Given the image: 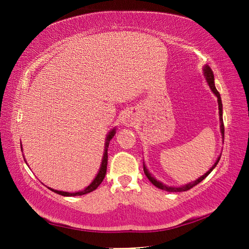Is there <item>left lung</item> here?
Masks as SVG:
<instances>
[{
	"instance_id": "1",
	"label": "left lung",
	"mask_w": 249,
	"mask_h": 249,
	"mask_svg": "<svg viewBox=\"0 0 249 249\" xmlns=\"http://www.w3.org/2000/svg\"><path fill=\"white\" fill-rule=\"evenodd\" d=\"M203 76H204V78H205L206 82H208V84H209L211 91H212V92L215 94V96L217 97L218 110H219V122H220V133H221V136H223V138H224V137H225V136H224V135H225V127H224V121H223V103H221L220 94L218 93V91H217V89H216V87H215L213 71H212V70H211L209 65H205V66L203 67ZM220 156H221V154L217 157V160H216L214 165L210 168V170H209L208 172H206V173H204L202 177H200L199 178H197V179H196V181H194V182H190V183H188V184L182 185V186H178V187H176V186H168V185H165L163 183H161L160 181H157V179H156L154 177H153L152 174L149 172V170H147V168H146L144 162H143V171H144V173H145L146 178L150 179V182H151L153 185H155V186H156L157 188L162 189V190H166V192H172V193H177V192H186V190H188V189H190V188H193L194 186H196V185L199 184L200 182H202L203 179H204L206 177H208L211 172L213 171V169L216 167V165H217L219 160H220Z\"/></svg>"
}]
</instances>
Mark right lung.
I'll return each instance as SVG.
<instances>
[{
	"instance_id": "obj_1",
	"label": "right lung",
	"mask_w": 249,
	"mask_h": 249,
	"mask_svg": "<svg viewBox=\"0 0 249 249\" xmlns=\"http://www.w3.org/2000/svg\"><path fill=\"white\" fill-rule=\"evenodd\" d=\"M115 127L113 129H111L107 137H106V142H105V150H104V156H103V160H102V163H100V167H99V170L96 174V177L94 178V179L92 181V183L84 188L83 190H80V192H77V193H68V192H62V190H56L53 188H50L48 187L52 192L55 193V194H59L61 196H64V197H72V196H82V195H86L93 192V190L96 189L100 183L103 182V179L105 178L106 176V172H107V163H108V147H109V143H110V140L113 138V136L115 135ZM22 146V145H21ZM21 151H22V147H21Z\"/></svg>"
}]
</instances>
